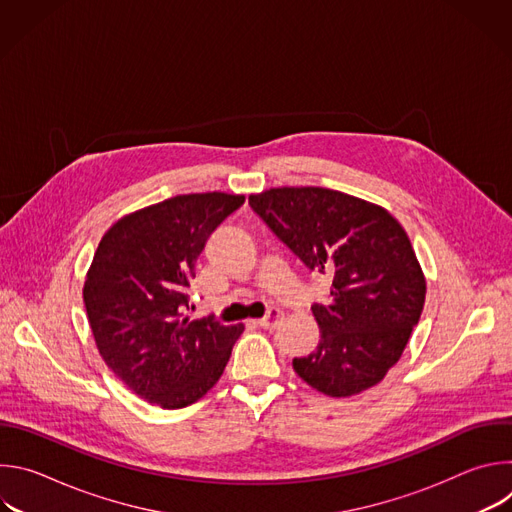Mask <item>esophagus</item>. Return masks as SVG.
Instances as JSON below:
<instances>
[{
  "label": "esophagus",
  "instance_id": "1",
  "mask_svg": "<svg viewBox=\"0 0 512 512\" xmlns=\"http://www.w3.org/2000/svg\"><path fill=\"white\" fill-rule=\"evenodd\" d=\"M279 318H281V310H277V308H271L261 320H257V326H261V328H273L277 322H279Z\"/></svg>",
  "mask_w": 512,
  "mask_h": 512
}]
</instances>
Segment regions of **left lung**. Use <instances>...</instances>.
Here are the masks:
<instances>
[{
    "label": "left lung",
    "mask_w": 512,
    "mask_h": 512,
    "mask_svg": "<svg viewBox=\"0 0 512 512\" xmlns=\"http://www.w3.org/2000/svg\"><path fill=\"white\" fill-rule=\"evenodd\" d=\"M251 208L310 269L332 275L314 304L320 342L294 371L330 397L379 385L401 358L425 304V275L397 218L379 204L318 186L249 196Z\"/></svg>",
    "instance_id": "left-lung-1"
}]
</instances>
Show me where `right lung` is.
I'll list each match as a JSON object with an SVG mask.
<instances>
[{
  "instance_id": "add662e5",
  "label": "right lung",
  "mask_w": 512,
  "mask_h": 512,
  "mask_svg": "<svg viewBox=\"0 0 512 512\" xmlns=\"http://www.w3.org/2000/svg\"><path fill=\"white\" fill-rule=\"evenodd\" d=\"M243 194H180L121 216L103 235L83 300L99 354L137 397L180 409L221 379L245 326L190 320L188 285L206 239Z\"/></svg>"
}]
</instances>
